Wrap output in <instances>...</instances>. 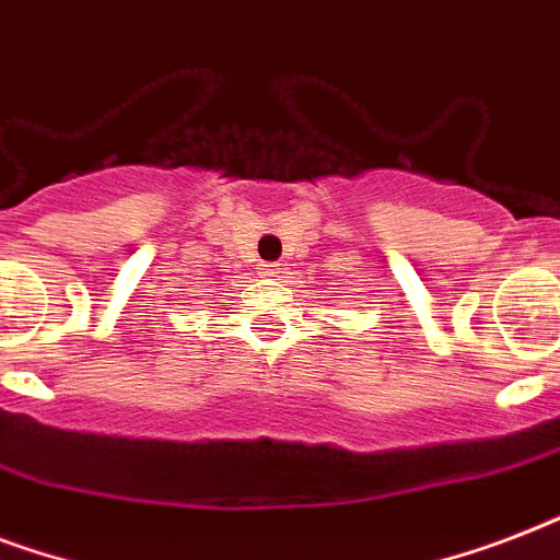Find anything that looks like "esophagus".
Masks as SVG:
<instances>
[{"mask_svg":"<svg viewBox=\"0 0 560 560\" xmlns=\"http://www.w3.org/2000/svg\"><path fill=\"white\" fill-rule=\"evenodd\" d=\"M258 270H261V276H267V279H276V276L281 272V264L264 261V264H258Z\"/></svg>","mask_w":560,"mask_h":560,"instance_id":"34e87169","label":"esophagus"}]
</instances>
